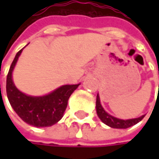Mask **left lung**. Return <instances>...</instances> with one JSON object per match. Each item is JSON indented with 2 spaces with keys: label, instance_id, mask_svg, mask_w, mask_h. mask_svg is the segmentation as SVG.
<instances>
[{
  "label": "left lung",
  "instance_id": "obj_1",
  "mask_svg": "<svg viewBox=\"0 0 159 159\" xmlns=\"http://www.w3.org/2000/svg\"><path fill=\"white\" fill-rule=\"evenodd\" d=\"M96 108H97V113L98 116L99 117V119L108 126H110L111 128H116V129H126L129 128L136 123H138L140 120H142L144 117V115L136 118V119H131V120H120V119H117L113 116H111L110 114H108L106 111H104V109L102 108L101 104H100V99H99V96L98 94L97 95V101H96Z\"/></svg>",
  "mask_w": 159,
  "mask_h": 159
}]
</instances>
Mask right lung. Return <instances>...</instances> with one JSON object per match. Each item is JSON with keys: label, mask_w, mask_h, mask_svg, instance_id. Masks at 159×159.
Here are the masks:
<instances>
[{"label": "right lung", "mask_w": 159, "mask_h": 159, "mask_svg": "<svg viewBox=\"0 0 159 159\" xmlns=\"http://www.w3.org/2000/svg\"><path fill=\"white\" fill-rule=\"evenodd\" d=\"M23 48L16 53L6 79L7 98L14 111L26 123L48 127L58 122L66 110L68 99L79 84H66L43 97H30L20 92L12 80V73Z\"/></svg>", "instance_id": "1"}]
</instances>
